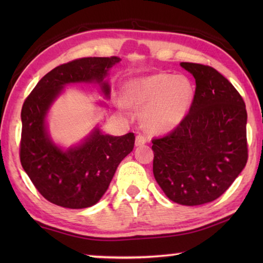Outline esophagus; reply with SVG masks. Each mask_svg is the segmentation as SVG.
I'll use <instances>...</instances> for the list:
<instances>
[{"mask_svg": "<svg viewBox=\"0 0 263 263\" xmlns=\"http://www.w3.org/2000/svg\"><path fill=\"white\" fill-rule=\"evenodd\" d=\"M146 141H147V139H146V137H144L142 135H138L136 137V146H142L144 144H146Z\"/></svg>", "mask_w": 263, "mask_h": 263, "instance_id": "34e87169", "label": "esophagus"}]
</instances>
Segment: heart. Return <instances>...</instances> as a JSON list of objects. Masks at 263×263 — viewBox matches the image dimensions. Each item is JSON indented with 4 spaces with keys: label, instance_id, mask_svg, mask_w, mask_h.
<instances>
[{
    "label": "heart",
    "instance_id": "obj_1",
    "mask_svg": "<svg viewBox=\"0 0 263 263\" xmlns=\"http://www.w3.org/2000/svg\"><path fill=\"white\" fill-rule=\"evenodd\" d=\"M194 94L186 77L159 73L128 82L124 99L136 108H144L141 119L147 130L162 133L180 125L189 112Z\"/></svg>",
    "mask_w": 263,
    "mask_h": 263
}]
</instances>
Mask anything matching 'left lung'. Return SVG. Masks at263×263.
Instances as JSON below:
<instances>
[{"label":"left lung","mask_w":263,"mask_h":263,"mask_svg":"<svg viewBox=\"0 0 263 263\" xmlns=\"http://www.w3.org/2000/svg\"><path fill=\"white\" fill-rule=\"evenodd\" d=\"M196 81L188 115L171 133L152 140L153 174L171 201L212 202L246 166L247 111L232 83L210 66L181 62Z\"/></svg>","instance_id":"1"}]
</instances>
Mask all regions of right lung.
Here are the masks:
<instances>
[{"mask_svg":"<svg viewBox=\"0 0 263 263\" xmlns=\"http://www.w3.org/2000/svg\"><path fill=\"white\" fill-rule=\"evenodd\" d=\"M121 61L117 57L81 58L48 72L22 108V167L48 202L62 208L84 209L100 201L122 160L135 146V135L114 137L99 127L72 147L64 149L50 136L46 125L52 104L70 83H96L105 99L109 69ZM102 104V103H101Z\"/></svg>","mask_w":263,"mask_h":263,"instance_id":"add662e5","label":"right lung"}]
</instances>
